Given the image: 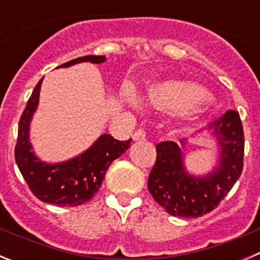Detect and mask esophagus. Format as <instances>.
I'll list each match as a JSON object with an SVG mask.
<instances>
[{"instance_id":"esophagus-1","label":"esophagus","mask_w":260,"mask_h":260,"mask_svg":"<svg viewBox=\"0 0 260 260\" xmlns=\"http://www.w3.org/2000/svg\"><path fill=\"white\" fill-rule=\"evenodd\" d=\"M132 138L134 142L144 141V139H146V132H144V130H142V128H139V130H137V132L133 134Z\"/></svg>"}]
</instances>
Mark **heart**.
Masks as SVG:
<instances>
[{
	"instance_id": "1",
	"label": "heart",
	"mask_w": 260,
	"mask_h": 260,
	"mask_svg": "<svg viewBox=\"0 0 260 260\" xmlns=\"http://www.w3.org/2000/svg\"><path fill=\"white\" fill-rule=\"evenodd\" d=\"M147 102L156 110L167 114H180L203 107L211 102V93L204 87L189 80H162L151 84L147 89ZM127 107L138 110L139 99L133 92L123 96Z\"/></svg>"
}]
</instances>
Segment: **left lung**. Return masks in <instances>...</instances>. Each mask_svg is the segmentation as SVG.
Here are the masks:
<instances>
[{
    "label": "left lung",
    "mask_w": 260,
    "mask_h": 260,
    "mask_svg": "<svg viewBox=\"0 0 260 260\" xmlns=\"http://www.w3.org/2000/svg\"><path fill=\"white\" fill-rule=\"evenodd\" d=\"M203 132L217 148L215 164L207 173H192L186 168L189 141H181V146L176 142L156 146L157 157L148 177V190L172 216L192 219L211 212L242 173L245 139L240 114L228 110Z\"/></svg>",
    "instance_id": "left-lung-1"
}]
</instances>
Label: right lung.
Here are the masks:
<instances>
[{
    "label": "right lung",
    "mask_w": 260,
    "mask_h": 260,
    "mask_svg": "<svg viewBox=\"0 0 260 260\" xmlns=\"http://www.w3.org/2000/svg\"><path fill=\"white\" fill-rule=\"evenodd\" d=\"M105 59V56H84L71 59L58 68H70L82 62L99 65ZM43 79L36 84L20 117L15 161L36 198L44 203L75 207L93 198L104 181L109 165L128 150L132 139L119 142L110 134H102L86 151L69 160L58 162L41 160L32 147L29 126L39 107Z\"/></svg>",
    "instance_id": "1"
}]
</instances>
